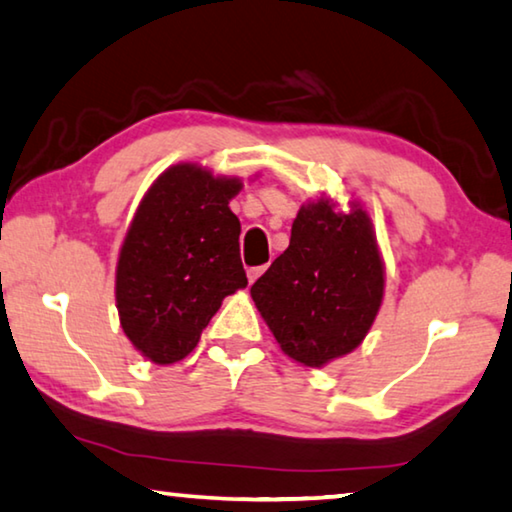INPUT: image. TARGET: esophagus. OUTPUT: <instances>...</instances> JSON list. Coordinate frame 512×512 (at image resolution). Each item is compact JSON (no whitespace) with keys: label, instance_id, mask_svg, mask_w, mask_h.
<instances>
[{"label":"esophagus","instance_id":"1","mask_svg":"<svg viewBox=\"0 0 512 512\" xmlns=\"http://www.w3.org/2000/svg\"><path fill=\"white\" fill-rule=\"evenodd\" d=\"M267 270V265H258V267H249L247 270V279H249V283H254L258 277H261V274Z\"/></svg>","mask_w":512,"mask_h":512}]
</instances>
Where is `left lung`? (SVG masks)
Here are the masks:
<instances>
[{"mask_svg": "<svg viewBox=\"0 0 512 512\" xmlns=\"http://www.w3.org/2000/svg\"><path fill=\"white\" fill-rule=\"evenodd\" d=\"M384 263L371 217L329 199L297 212L290 245L251 286V300L290 359L320 368L364 341L380 311Z\"/></svg>", "mask_w": 512, "mask_h": 512, "instance_id": "left-lung-1", "label": "left lung"}]
</instances>
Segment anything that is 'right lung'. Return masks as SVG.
I'll use <instances>...</instances> for the list:
<instances>
[{
    "label": "right lung",
    "mask_w": 512,
    "mask_h": 512,
    "mask_svg": "<svg viewBox=\"0 0 512 512\" xmlns=\"http://www.w3.org/2000/svg\"><path fill=\"white\" fill-rule=\"evenodd\" d=\"M238 178L174 164L141 199L116 265V309L130 343L153 364L185 359L226 295L247 286Z\"/></svg>",
    "instance_id": "add662e5"
}]
</instances>
